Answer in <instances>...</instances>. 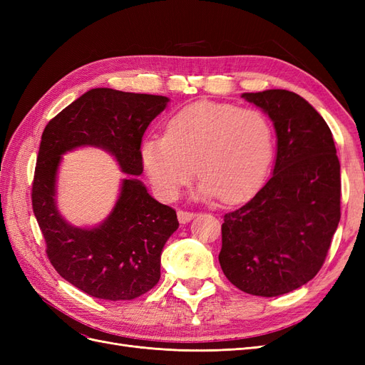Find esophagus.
Masks as SVG:
<instances>
[{
    "label": "esophagus",
    "instance_id": "1",
    "mask_svg": "<svg viewBox=\"0 0 365 365\" xmlns=\"http://www.w3.org/2000/svg\"><path fill=\"white\" fill-rule=\"evenodd\" d=\"M196 216V213L193 212H185V210H178V220L181 224H185V222H190V220Z\"/></svg>",
    "mask_w": 365,
    "mask_h": 365
}]
</instances>
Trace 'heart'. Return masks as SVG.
<instances>
[{
    "mask_svg": "<svg viewBox=\"0 0 365 365\" xmlns=\"http://www.w3.org/2000/svg\"><path fill=\"white\" fill-rule=\"evenodd\" d=\"M272 155L274 128L267 114L215 102L181 109L168 121L163 138H150L141 148L149 180L165 200L178 195L197 172L200 196H219L225 204L259 189Z\"/></svg>",
    "mask_w": 365,
    "mask_h": 365,
    "instance_id": "b5f03b06",
    "label": "heart"
}]
</instances>
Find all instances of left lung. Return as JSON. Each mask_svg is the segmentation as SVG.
<instances>
[{"label":"left lung","instance_id":"left-lung-1","mask_svg":"<svg viewBox=\"0 0 365 365\" xmlns=\"http://www.w3.org/2000/svg\"><path fill=\"white\" fill-rule=\"evenodd\" d=\"M277 134L272 176L245 205L224 216L219 263L236 288L277 297L322 269L341 217L336 148L324 118L286 90L244 93Z\"/></svg>","mask_w":365,"mask_h":365}]
</instances>
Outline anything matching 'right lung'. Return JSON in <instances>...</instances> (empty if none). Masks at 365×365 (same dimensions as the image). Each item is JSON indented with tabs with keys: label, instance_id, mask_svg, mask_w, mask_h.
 Returning a JSON list of instances; mask_svg holds the SVG:
<instances>
[{
	"label": "right lung",
	"instance_id": "right-lung-1",
	"mask_svg": "<svg viewBox=\"0 0 365 365\" xmlns=\"http://www.w3.org/2000/svg\"><path fill=\"white\" fill-rule=\"evenodd\" d=\"M169 98L94 88L48 121L42 132L31 205L46 239L47 256L61 277L102 300H134L160 280L161 251L178 228L176 212L160 204L135 176L143 172L141 138ZM102 147L132 177L98 227L77 229L57 212V168L65 151Z\"/></svg>",
	"mask_w": 365,
	"mask_h": 365
}]
</instances>
